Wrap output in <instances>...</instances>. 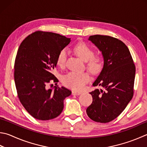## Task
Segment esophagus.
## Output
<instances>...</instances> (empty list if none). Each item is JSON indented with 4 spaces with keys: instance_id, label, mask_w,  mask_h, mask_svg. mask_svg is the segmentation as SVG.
Returning a JSON list of instances; mask_svg holds the SVG:
<instances>
[{
    "instance_id": "obj_1",
    "label": "esophagus",
    "mask_w": 147,
    "mask_h": 147,
    "mask_svg": "<svg viewBox=\"0 0 147 147\" xmlns=\"http://www.w3.org/2000/svg\"><path fill=\"white\" fill-rule=\"evenodd\" d=\"M81 94V92H76V91H72V94L73 95H80Z\"/></svg>"
}]
</instances>
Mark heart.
Masks as SVG:
<instances>
[{"mask_svg":"<svg viewBox=\"0 0 147 147\" xmlns=\"http://www.w3.org/2000/svg\"><path fill=\"white\" fill-rule=\"evenodd\" d=\"M74 52L76 55L86 62V67L90 73L96 74L99 73L103 68L104 60L100 55H94V52L91 47L84 42H79L74 47ZM67 51L62 49L58 53L57 58V64L61 68H63L66 64ZM90 76L86 72L75 73L71 72L63 78V85L69 89L80 90L84 85L89 81Z\"/></svg>","mask_w":147,"mask_h":147,"instance_id":"heart-1","label":"heart"}]
</instances>
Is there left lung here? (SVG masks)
<instances>
[{"instance_id":"1","label":"left lung","mask_w":147,"mask_h":147,"mask_svg":"<svg viewBox=\"0 0 147 147\" xmlns=\"http://www.w3.org/2000/svg\"><path fill=\"white\" fill-rule=\"evenodd\" d=\"M102 53L104 64L93 86L102 89L90 92L92 102L86 112L92 120L108 123L116 118L126 108L134 94L136 67L129 49L122 41L107 35L90 36Z\"/></svg>"}]
</instances>
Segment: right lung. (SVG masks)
Listing matches in <instances>:
<instances>
[{"label":"right lung","instance_id":"right-lung-1","mask_svg":"<svg viewBox=\"0 0 147 147\" xmlns=\"http://www.w3.org/2000/svg\"><path fill=\"white\" fill-rule=\"evenodd\" d=\"M70 42L71 38L59 34L38 31L26 37L18 48L14 66L18 97L37 119L57 118L63 111V100L71 94L64 87H47L51 81L58 82L53 71L58 53Z\"/></svg>","mask_w":147,"mask_h":147}]
</instances>
